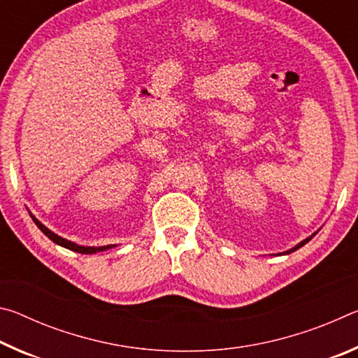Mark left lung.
I'll use <instances>...</instances> for the list:
<instances>
[{
    "label": "left lung",
    "instance_id": "left-lung-1",
    "mask_svg": "<svg viewBox=\"0 0 358 358\" xmlns=\"http://www.w3.org/2000/svg\"><path fill=\"white\" fill-rule=\"evenodd\" d=\"M313 237H314V235H311V237H308L306 240H303V241H301V243H299V245H296L295 248H292V250H290V251H287V254H289V252H294L295 250H299V248H301L303 245H306V243H308V241H310V240H311Z\"/></svg>",
    "mask_w": 358,
    "mask_h": 358
}]
</instances>
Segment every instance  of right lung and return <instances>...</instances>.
I'll return each instance as SVG.
<instances>
[{"label": "right lung", "mask_w": 358, "mask_h": 358, "mask_svg": "<svg viewBox=\"0 0 358 358\" xmlns=\"http://www.w3.org/2000/svg\"><path fill=\"white\" fill-rule=\"evenodd\" d=\"M31 217H33V221H34L36 226H38V227L42 230V232H44V234L47 235V237L53 241V243L68 248V250H71V251H76V252H80V254H94V252L106 251V250H108V248H112V245H108V246H99V248L78 246V245H76V243H72V241H68V240H64V238H62V237H58L57 234H53L52 230H48V229L44 226V224H41L38 220H36L34 216H31Z\"/></svg>", "instance_id": "right-lung-1"}]
</instances>
